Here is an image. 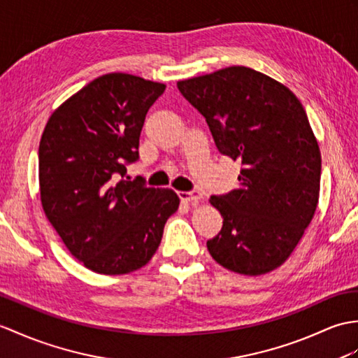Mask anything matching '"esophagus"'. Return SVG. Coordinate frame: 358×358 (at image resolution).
Returning <instances> with one entry per match:
<instances>
[{
	"instance_id": "1",
	"label": "esophagus",
	"mask_w": 358,
	"mask_h": 358,
	"mask_svg": "<svg viewBox=\"0 0 358 358\" xmlns=\"http://www.w3.org/2000/svg\"><path fill=\"white\" fill-rule=\"evenodd\" d=\"M178 196L181 201H186V203H198L199 199H201V195L196 190H190V192H178Z\"/></svg>"
}]
</instances>
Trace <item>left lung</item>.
<instances>
[{"mask_svg": "<svg viewBox=\"0 0 358 358\" xmlns=\"http://www.w3.org/2000/svg\"><path fill=\"white\" fill-rule=\"evenodd\" d=\"M177 87L206 119L218 151L241 163L238 189L210 198L224 221L207 250L224 268L248 276L280 267L319 203L322 157L302 103L247 66Z\"/></svg>", "mask_w": 358, "mask_h": 358, "instance_id": "1", "label": "left lung"}]
</instances>
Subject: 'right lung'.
I'll list each match as a JSON object with an SVG mask.
<instances>
[{
	"label": "right lung",
	"mask_w": 358,
	"mask_h": 358,
	"mask_svg": "<svg viewBox=\"0 0 358 358\" xmlns=\"http://www.w3.org/2000/svg\"><path fill=\"white\" fill-rule=\"evenodd\" d=\"M164 84L124 73L91 80L50 115L39 143L45 217L65 247L101 274L143 267L180 204L172 189L124 180L148 110Z\"/></svg>",
	"instance_id": "1"
}]
</instances>
